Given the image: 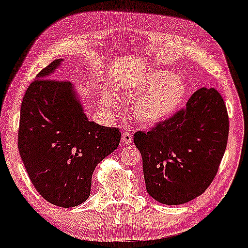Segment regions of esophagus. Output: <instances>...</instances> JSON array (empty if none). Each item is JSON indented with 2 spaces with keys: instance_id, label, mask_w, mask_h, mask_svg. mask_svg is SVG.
I'll list each match as a JSON object with an SVG mask.
<instances>
[{
  "instance_id": "esophagus-1",
  "label": "esophagus",
  "mask_w": 248,
  "mask_h": 248,
  "mask_svg": "<svg viewBox=\"0 0 248 248\" xmlns=\"http://www.w3.org/2000/svg\"><path fill=\"white\" fill-rule=\"evenodd\" d=\"M122 141H124V144H130L133 141V137H132V135H130V133H128V132L122 133Z\"/></svg>"
}]
</instances>
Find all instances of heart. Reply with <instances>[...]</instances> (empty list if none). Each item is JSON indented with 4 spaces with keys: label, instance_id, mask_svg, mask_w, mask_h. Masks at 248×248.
<instances>
[{
    "label": "heart",
    "instance_id": "heart-1",
    "mask_svg": "<svg viewBox=\"0 0 248 248\" xmlns=\"http://www.w3.org/2000/svg\"><path fill=\"white\" fill-rule=\"evenodd\" d=\"M187 86L183 79L169 70H154L149 73L130 91L134 103V114L145 124H159L179 111L186 97ZM106 105L116 107V100L111 95L105 99Z\"/></svg>",
    "mask_w": 248,
    "mask_h": 248
}]
</instances>
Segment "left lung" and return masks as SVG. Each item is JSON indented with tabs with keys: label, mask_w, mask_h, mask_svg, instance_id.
<instances>
[{
	"label": "left lung",
	"mask_w": 248,
	"mask_h": 248,
	"mask_svg": "<svg viewBox=\"0 0 248 248\" xmlns=\"http://www.w3.org/2000/svg\"><path fill=\"white\" fill-rule=\"evenodd\" d=\"M228 136L226 106L213 88L199 89L185 108L149 132H136L149 195L169 205L201 195L218 171Z\"/></svg>",
	"instance_id": "left-lung-1"
}]
</instances>
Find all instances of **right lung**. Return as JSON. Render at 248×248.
I'll return each mask as SVG.
<instances>
[{
	"instance_id": "add662e5",
	"label": "right lung",
	"mask_w": 248,
	"mask_h": 248,
	"mask_svg": "<svg viewBox=\"0 0 248 248\" xmlns=\"http://www.w3.org/2000/svg\"><path fill=\"white\" fill-rule=\"evenodd\" d=\"M62 61L44 68L25 92L18 149L38 193L49 203L71 208L90 196L92 173L118 148L121 133L89 121L71 83L54 79Z\"/></svg>"
}]
</instances>
